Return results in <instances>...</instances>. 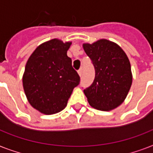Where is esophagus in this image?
Returning a JSON list of instances; mask_svg holds the SVG:
<instances>
[{
	"mask_svg": "<svg viewBox=\"0 0 153 153\" xmlns=\"http://www.w3.org/2000/svg\"><path fill=\"white\" fill-rule=\"evenodd\" d=\"M82 72H83V71H82V68L81 67V68L78 71V73H79V76H82Z\"/></svg>",
	"mask_w": 153,
	"mask_h": 153,
	"instance_id": "1",
	"label": "esophagus"
}]
</instances>
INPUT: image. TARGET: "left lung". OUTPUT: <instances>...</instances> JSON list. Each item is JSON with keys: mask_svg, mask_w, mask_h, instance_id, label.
I'll list each match as a JSON object with an SVG mask.
<instances>
[{"mask_svg": "<svg viewBox=\"0 0 153 153\" xmlns=\"http://www.w3.org/2000/svg\"><path fill=\"white\" fill-rule=\"evenodd\" d=\"M82 46L95 69L93 83L84 90L89 104L102 111L115 109L125 101L133 81L127 55L121 47L105 39Z\"/></svg>", "mask_w": 153, "mask_h": 153, "instance_id": "obj_1", "label": "left lung"}]
</instances>
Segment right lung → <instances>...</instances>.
Segmentation results:
<instances>
[{"label":"right lung","instance_id":"obj_1","mask_svg":"<svg viewBox=\"0 0 153 153\" xmlns=\"http://www.w3.org/2000/svg\"><path fill=\"white\" fill-rule=\"evenodd\" d=\"M71 42L53 39L37 47L27 60L23 86L27 100L42 114H54L67 106L80 77L67 50Z\"/></svg>","mask_w":153,"mask_h":153}]
</instances>
